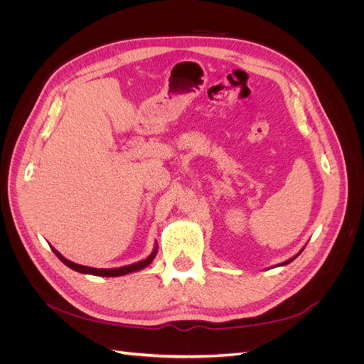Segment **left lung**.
Masks as SVG:
<instances>
[{
    "mask_svg": "<svg viewBox=\"0 0 364 364\" xmlns=\"http://www.w3.org/2000/svg\"><path fill=\"white\" fill-rule=\"evenodd\" d=\"M304 247H305V246H304ZM304 247H302V249H301V250H299V252H297V253H296V255H294V257H293V258H290V259H287V261H284V262H281V264H278V266H287V264H289V262H291V261H293V259H296V258H297V257H299V255H301V252H302V250H304ZM278 266H277V267H278Z\"/></svg>",
    "mask_w": 364,
    "mask_h": 364,
    "instance_id": "left-lung-1",
    "label": "left lung"
}]
</instances>
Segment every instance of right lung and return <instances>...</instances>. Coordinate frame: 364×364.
<instances>
[{
    "mask_svg": "<svg viewBox=\"0 0 364 364\" xmlns=\"http://www.w3.org/2000/svg\"><path fill=\"white\" fill-rule=\"evenodd\" d=\"M53 252L56 253V257L65 264V266H68L70 269L79 272V273H85V274H95V277H123V274H129V273H134V272H138V270H142L146 269L149 264L155 259L156 253H158V243L155 245V247H153V252L150 253V255L146 258V259H141L138 262H134V264H129V266H123V267H117V269H94V267H87V266H82V264H75L70 259L65 258L63 255H60V253L51 247Z\"/></svg>",
    "mask_w": 364,
    "mask_h": 364,
    "instance_id": "obj_1",
    "label": "right lung"
}]
</instances>
